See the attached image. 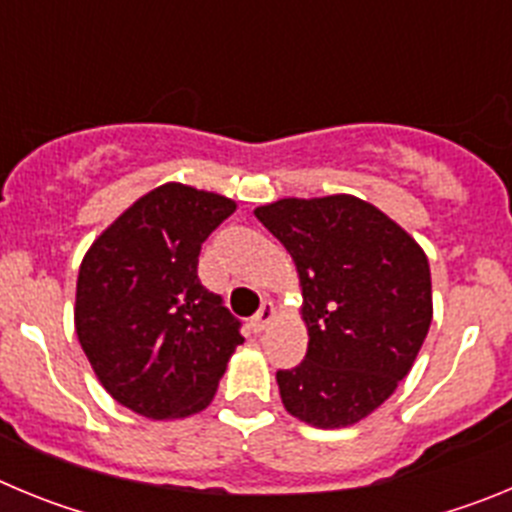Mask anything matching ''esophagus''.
<instances>
[{
	"instance_id": "34e87169",
	"label": "esophagus",
	"mask_w": 512,
	"mask_h": 512,
	"mask_svg": "<svg viewBox=\"0 0 512 512\" xmlns=\"http://www.w3.org/2000/svg\"><path fill=\"white\" fill-rule=\"evenodd\" d=\"M274 320H277V307H274V302H264V305H261V310L253 315L251 325L256 333H264V330L269 328Z\"/></svg>"
}]
</instances>
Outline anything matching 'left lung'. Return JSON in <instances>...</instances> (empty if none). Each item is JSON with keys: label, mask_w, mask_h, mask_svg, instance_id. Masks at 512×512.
Listing matches in <instances>:
<instances>
[{"label": "left lung", "mask_w": 512, "mask_h": 512, "mask_svg": "<svg viewBox=\"0 0 512 512\" xmlns=\"http://www.w3.org/2000/svg\"><path fill=\"white\" fill-rule=\"evenodd\" d=\"M295 261L305 361L277 372L282 405L315 428H346L413 369L433 320L431 266L408 230L354 194L284 197L253 210Z\"/></svg>", "instance_id": "left-lung-1"}]
</instances>
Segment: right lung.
<instances>
[{
	"mask_svg": "<svg viewBox=\"0 0 512 512\" xmlns=\"http://www.w3.org/2000/svg\"><path fill=\"white\" fill-rule=\"evenodd\" d=\"M207 189L166 182L94 238L76 279L74 328L99 384L151 420L202 413L230 356L238 320L197 279L207 235L235 212Z\"/></svg>",
	"mask_w": 512,
	"mask_h": 512,
	"instance_id": "1",
	"label": "right lung"
}]
</instances>
